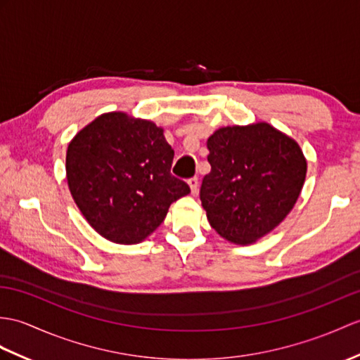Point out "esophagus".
Returning <instances> with one entry per match:
<instances>
[{
    "mask_svg": "<svg viewBox=\"0 0 360 360\" xmlns=\"http://www.w3.org/2000/svg\"><path fill=\"white\" fill-rule=\"evenodd\" d=\"M188 186H190V188H191V193L196 195V193H198V188H199V179H198V176L190 178V179H188Z\"/></svg>",
    "mask_w": 360,
    "mask_h": 360,
    "instance_id": "obj_1",
    "label": "esophagus"
}]
</instances>
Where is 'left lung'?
Returning <instances> with one entry per match:
<instances>
[{
    "instance_id": "8db88e82",
    "label": "left lung",
    "mask_w": 360,
    "mask_h": 360,
    "mask_svg": "<svg viewBox=\"0 0 360 360\" xmlns=\"http://www.w3.org/2000/svg\"><path fill=\"white\" fill-rule=\"evenodd\" d=\"M207 147L212 172L199 196L212 227L235 244H250L281 224L307 174L296 142L261 122L216 130Z\"/></svg>"
}]
</instances>
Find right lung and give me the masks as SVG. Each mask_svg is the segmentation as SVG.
<instances>
[{
  "label": "right lung",
  "instance_id": "obj_1",
  "mask_svg": "<svg viewBox=\"0 0 360 360\" xmlns=\"http://www.w3.org/2000/svg\"><path fill=\"white\" fill-rule=\"evenodd\" d=\"M174 152L162 129L113 112L98 116L67 148V182L99 235L136 244L162 224L170 204L190 193L172 174Z\"/></svg>",
  "mask_w": 360,
  "mask_h": 360
}]
</instances>
